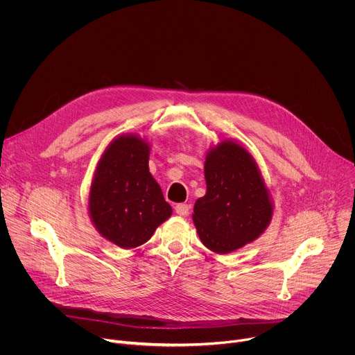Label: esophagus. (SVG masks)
<instances>
[{
  "label": "esophagus",
  "mask_w": 355,
  "mask_h": 355,
  "mask_svg": "<svg viewBox=\"0 0 355 355\" xmlns=\"http://www.w3.org/2000/svg\"><path fill=\"white\" fill-rule=\"evenodd\" d=\"M175 212L180 216H188L189 215V205H187V204H177L175 205Z\"/></svg>",
  "instance_id": "1"
}]
</instances>
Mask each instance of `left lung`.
Wrapping results in <instances>:
<instances>
[{"label": "left lung", "instance_id": "8db88e82", "mask_svg": "<svg viewBox=\"0 0 355 355\" xmlns=\"http://www.w3.org/2000/svg\"><path fill=\"white\" fill-rule=\"evenodd\" d=\"M207 193L195 202L192 220L200 241L218 254L256 240L270 225L272 204L248 151L232 140L212 147L205 162Z\"/></svg>", "mask_w": 355, "mask_h": 355}]
</instances>
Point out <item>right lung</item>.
Instances as JSON below:
<instances>
[{
    "label": "right lung",
    "mask_w": 355,
    "mask_h": 355,
    "mask_svg": "<svg viewBox=\"0 0 355 355\" xmlns=\"http://www.w3.org/2000/svg\"><path fill=\"white\" fill-rule=\"evenodd\" d=\"M148 143L141 137H116L101 157L91 184L92 223L101 236L122 248L146 243L173 214L148 171Z\"/></svg>",
    "instance_id": "add662e5"
}]
</instances>
